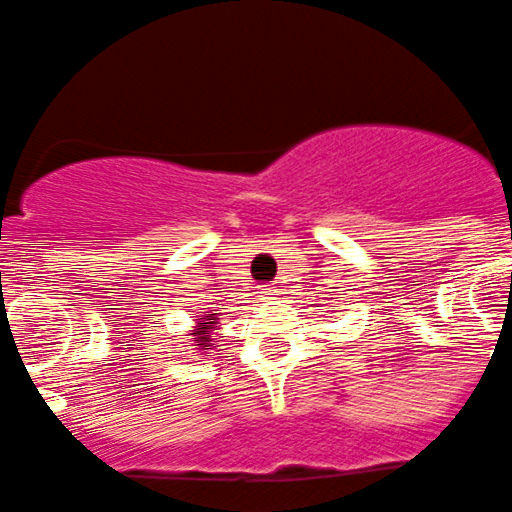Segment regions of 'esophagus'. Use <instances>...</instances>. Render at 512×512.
<instances>
[{"label":"esophagus","instance_id":"esophagus-1","mask_svg":"<svg viewBox=\"0 0 512 512\" xmlns=\"http://www.w3.org/2000/svg\"><path fill=\"white\" fill-rule=\"evenodd\" d=\"M260 293H262V298H272V295H278V290L270 288V285H262Z\"/></svg>","mask_w":512,"mask_h":512}]
</instances>
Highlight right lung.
I'll return each instance as SVG.
<instances>
[{
  "label": "right lung",
  "instance_id": "1",
  "mask_svg": "<svg viewBox=\"0 0 512 512\" xmlns=\"http://www.w3.org/2000/svg\"><path fill=\"white\" fill-rule=\"evenodd\" d=\"M214 323H217V313L204 315V318H199V328H194V333H191V336H197V346L202 348V351L209 346V341H212V338H209V331H212Z\"/></svg>",
  "mask_w": 512,
  "mask_h": 512
}]
</instances>
